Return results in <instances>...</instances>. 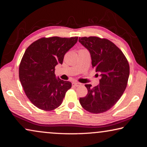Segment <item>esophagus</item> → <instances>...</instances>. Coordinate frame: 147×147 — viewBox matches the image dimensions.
<instances>
[{
	"instance_id": "1",
	"label": "esophagus",
	"mask_w": 147,
	"mask_h": 147,
	"mask_svg": "<svg viewBox=\"0 0 147 147\" xmlns=\"http://www.w3.org/2000/svg\"><path fill=\"white\" fill-rule=\"evenodd\" d=\"M73 86H75V87L80 86H81V84L80 83H78V82H73Z\"/></svg>"
}]
</instances>
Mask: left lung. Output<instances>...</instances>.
Segmentation results:
<instances>
[{"mask_svg":"<svg viewBox=\"0 0 147 147\" xmlns=\"http://www.w3.org/2000/svg\"><path fill=\"white\" fill-rule=\"evenodd\" d=\"M78 41L89 51L92 67L100 77V83L94 88L86 84L88 94L80 98V103L89 112H105L115 105L126 88L130 74L128 60L123 52L107 39L83 37Z\"/></svg>","mask_w":147,"mask_h":147,"instance_id":"8db88e82","label":"left lung"}]
</instances>
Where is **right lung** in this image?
<instances>
[{"instance_id": "obj_1", "label": "right lung", "mask_w": 147, "mask_h": 147, "mask_svg": "<svg viewBox=\"0 0 147 147\" xmlns=\"http://www.w3.org/2000/svg\"><path fill=\"white\" fill-rule=\"evenodd\" d=\"M73 38H42L26 49L19 65V76L26 95L35 106L51 111L61 105L72 84L56 78L54 71L64 55L78 41Z\"/></svg>"}]
</instances>
